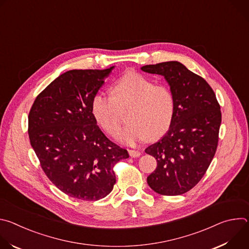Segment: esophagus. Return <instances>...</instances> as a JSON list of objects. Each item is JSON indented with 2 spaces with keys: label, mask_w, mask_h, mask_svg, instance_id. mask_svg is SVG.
<instances>
[{
  "label": "esophagus",
  "mask_w": 249,
  "mask_h": 249,
  "mask_svg": "<svg viewBox=\"0 0 249 249\" xmlns=\"http://www.w3.org/2000/svg\"><path fill=\"white\" fill-rule=\"evenodd\" d=\"M129 155H130L132 158H139L140 155H141V152L138 151V150H130V151H129Z\"/></svg>",
  "instance_id": "1"
}]
</instances>
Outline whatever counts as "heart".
Here are the masks:
<instances>
[{"label":"heart","mask_w":249,"mask_h":249,"mask_svg":"<svg viewBox=\"0 0 249 249\" xmlns=\"http://www.w3.org/2000/svg\"><path fill=\"white\" fill-rule=\"evenodd\" d=\"M112 96L96 92L91 99V113L98 125L110 135L121 124L120 110L129 108V124L116 138L133 146L148 137H161L169 129L174 116V97L162 85H155L143 75L130 72L118 79L111 89Z\"/></svg>","instance_id":"1"}]
</instances>
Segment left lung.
<instances>
[{"label":"left lung","instance_id":"left-lung-1","mask_svg":"<svg viewBox=\"0 0 249 249\" xmlns=\"http://www.w3.org/2000/svg\"><path fill=\"white\" fill-rule=\"evenodd\" d=\"M141 70L164 77L175 105L166 134L145 150L158 162L148 184L160 195L184 194L201 180L216 154L220 104L209 84L179 62L146 65Z\"/></svg>","mask_w":249,"mask_h":249}]
</instances>
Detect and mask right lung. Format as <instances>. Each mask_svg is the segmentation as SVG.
Listing matches in <instances>:
<instances>
[{
  "label": "right lung",
  "instance_id": "obj_1",
  "mask_svg": "<svg viewBox=\"0 0 249 249\" xmlns=\"http://www.w3.org/2000/svg\"><path fill=\"white\" fill-rule=\"evenodd\" d=\"M113 68L68 71L37 95L29 111L30 145L50 181L70 197L107 196L116 182L113 166L129 158L102 133L90 108Z\"/></svg>",
  "mask_w": 249,
  "mask_h": 249
}]
</instances>
